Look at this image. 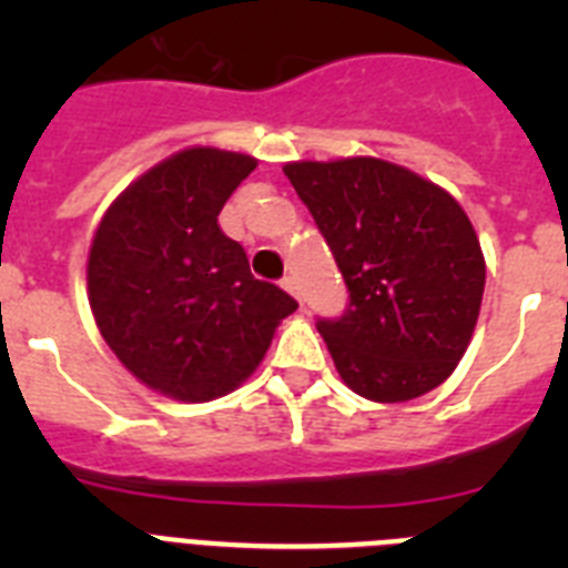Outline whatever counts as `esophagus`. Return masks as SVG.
<instances>
[{"label": "esophagus", "mask_w": 568, "mask_h": 568, "mask_svg": "<svg viewBox=\"0 0 568 568\" xmlns=\"http://www.w3.org/2000/svg\"><path fill=\"white\" fill-rule=\"evenodd\" d=\"M281 284H284V290H287L290 295H295V298L301 301V284L295 275H284V281H281Z\"/></svg>", "instance_id": "34e87169"}]
</instances>
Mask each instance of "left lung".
Segmentation results:
<instances>
[{
    "mask_svg": "<svg viewBox=\"0 0 568 568\" xmlns=\"http://www.w3.org/2000/svg\"><path fill=\"white\" fill-rule=\"evenodd\" d=\"M284 175L349 290L346 313L318 321L344 384L378 404L444 384L469 346L486 284L464 207L438 184L373 155L290 162Z\"/></svg>",
    "mask_w": 568,
    "mask_h": 568,
    "instance_id": "left-lung-1",
    "label": "left lung"
}]
</instances>
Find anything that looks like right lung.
<instances>
[{
	"label": "right lung",
	"mask_w": 568,
	"mask_h": 568,
	"mask_svg": "<svg viewBox=\"0 0 568 568\" xmlns=\"http://www.w3.org/2000/svg\"><path fill=\"white\" fill-rule=\"evenodd\" d=\"M253 155L187 148L108 207L88 255V298L115 358L155 393L204 404L233 393L270 349L295 298L250 273L219 227Z\"/></svg>",
	"instance_id": "obj_1"
}]
</instances>
